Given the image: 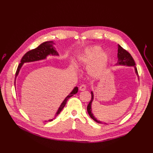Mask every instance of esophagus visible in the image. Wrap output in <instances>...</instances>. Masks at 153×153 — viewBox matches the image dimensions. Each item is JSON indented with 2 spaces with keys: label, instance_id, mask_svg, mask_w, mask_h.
<instances>
[{
  "label": "esophagus",
  "instance_id": "1",
  "mask_svg": "<svg viewBox=\"0 0 153 153\" xmlns=\"http://www.w3.org/2000/svg\"><path fill=\"white\" fill-rule=\"evenodd\" d=\"M86 88H87L86 85H85V84H82V85H81L80 86V87H79V89H80V91H85V90L86 89Z\"/></svg>",
  "mask_w": 153,
  "mask_h": 153
}]
</instances>
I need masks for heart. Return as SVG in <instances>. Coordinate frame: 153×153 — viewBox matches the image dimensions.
I'll return each mask as SVG.
<instances>
[{"label":"heart","instance_id":"heart-1","mask_svg":"<svg viewBox=\"0 0 153 153\" xmlns=\"http://www.w3.org/2000/svg\"><path fill=\"white\" fill-rule=\"evenodd\" d=\"M100 51L101 48L99 47L87 48L79 57L83 64L87 66L92 64L89 72L94 77H98L103 73L108 62V55L105 52L98 54Z\"/></svg>","mask_w":153,"mask_h":153}]
</instances>
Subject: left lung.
<instances>
[{
  "instance_id": "8db88e82",
  "label": "left lung",
  "mask_w": 153,
  "mask_h": 153,
  "mask_svg": "<svg viewBox=\"0 0 153 153\" xmlns=\"http://www.w3.org/2000/svg\"><path fill=\"white\" fill-rule=\"evenodd\" d=\"M117 57H118V61H117V64H120V65H127V66H133L134 68H135V72L137 73V75L138 76V74L137 71V69L135 66V62L134 61V60L131 55V54L129 53L128 51H126L125 49H124L122 47H121L119 45L118 47V53H117ZM94 98V95L92 92H91V100L89 102V105H87V112L89 114V116L94 120V121L98 123H101L100 121H98L92 113V108H91V105H92V102L93 101Z\"/></svg>"
}]
</instances>
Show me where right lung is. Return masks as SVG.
Here are the masks:
<instances>
[{"instance_id":"obj_1","label":"right lung","mask_w":153,"mask_h":153,"mask_svg":"<svg viewBox=\"0 0 153 153\" xmlns=\"http://www.w3.org/2000/svg\"><path fill=\"white\" fill-rule=\"evenodd\" d=\"M53 43L52 41H46V42L43 43L42 44H41L39 46H38V47L32 49L29 52H27L23 57L21 59V62L19 64V65L18 66V68L16 69V75L15 78L18 75V73H19L20 69L21 67L22 66L24 62H33V61H39V60L41 59H44L46 57H47V55L50 54H52V55H58L57 52L54 50L53 47ZM78 87H75L74 89L72 91V92L69 94L66 98H65L63 101V102L62 104L60 106V107L58 109V111L56 113V115H55V117L57 116V115L61 113L62 110L64 108V106L66 105L67 101L68 99L70 98V97L73 96L74 94H75L77 93L78 92ZM53 119H52L49 120L48 121H52Z\"/></svg>"}]
</instances>
